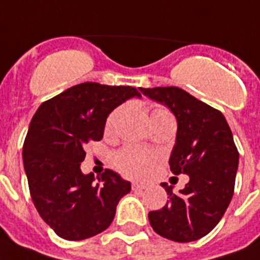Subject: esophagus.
I'll return each mask as SVG.
<instances>
[{"mask_svg":"<svg viewBox=\"0 0 260 260\" xmlns=\"http://www.w3.org/2000/svg\"><path fill=\"white\" fill-rule=\"evenodd\" d=\"M132 189H134V191H143V189H147V184H141V183H134V184H132Z\"/></svg>","mask_w":260,"mask_h":260,"instance_id":"34e87169","label":"esophagus"}]
</instances>
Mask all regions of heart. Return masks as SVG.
I'll return each mask as SVG.
<instances>
[{"label":"heart","mask_w":260,"mask_h":260,"mask_svg":"<svg viewBox=\"0 0 260 260\" xmlns=\"http://www.w3.org/2000/svg\"><path fill=\"white\" fill-rule=\"evenodd\" d=\"M120 115H121L120 108L112 112L107 119V123H105V129H113ZM159 117H172V115L166 108L153 109L151 120L159 119ZM153 163H155V156L152 155L151 152L137 148V147H131V145L123 147L113 155V166H115L116 170L120 171L125 176H129V178H143V176H145Z\"/></svg>","instance_id":"b5f03b06"}]
</instances>
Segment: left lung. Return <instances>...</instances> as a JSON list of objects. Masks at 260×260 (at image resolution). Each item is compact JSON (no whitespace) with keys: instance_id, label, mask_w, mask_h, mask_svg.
<instances>
[{"instance_id":"obj_1","label":"left lung","mask_w":260,"mask_h":260,"mask_svg":"<svg viewBox=\"0 0 260 260\" xmlns=\"http://www.w3.org/2000/svg\"><path fill=\"white\" fill-rule=\"evenodd\" d=\"M145 96L167 105L178 120L176 144L170 157L174 175L189 181L178 195L161 183L167 204L148 214L156 234L188 243L206 236L223 218L235 188L239 152L224 116L178 86L140 88Z\"/></svg>"}]
</instances>
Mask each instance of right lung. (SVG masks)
Here are the masks:
<instances>
[{
  "instance_id": "1",
  "label": "right lung",
  "mask_w": 260,
  "mask_h": 260,
  "mask_svg": "<svg viewBox=\"0 0 260 260\" xmlns=\"http://www.w3.org/2000/svg\"><path fill=\"white\" fill-rule=\"evenodd\" d=\"M134 86L82 82L44 101L29 125L22 160L31 200L40 216L67 240L103 233L115 218L131 183L105 170L97 178L84 175L80 164L89 141H100L107 117L131 97Z\"/></svg>"
}]
</instances>
